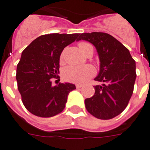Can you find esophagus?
Masks as SVG:
<instances>
[{
    "mask_svg": "<svg viewBox=\"0 0 150 150\" xmlns=\"http://www.w3.org/2000/svg\"><path fill=\"white\" fill-rule=\"evenodd\" d=\"M82 86H83L80 85V84H76V89H80V88H81Z\"/></svg>",
    "mask_w": 150,
    "mask_h": 150,
    "instance_id": "esophagus-1",
    "label": "esophagus"
}]
</instances>
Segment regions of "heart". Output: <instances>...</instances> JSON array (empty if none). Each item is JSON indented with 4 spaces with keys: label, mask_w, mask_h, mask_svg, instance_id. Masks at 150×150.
Here are the masks:
<instances>
[{
    "label": "heart",
    "mask_w": 150,
    "mask_h": 150,
    "mask_svg": "<svg viewBox=\"0 0 150 150\" xmlns=\"http://www.w3.org/2000/svg\"><path fill=\"white\" fill-rule=\"evenodd\" d=\"M78 46L81 52L86 54L92 45L86 42H80ZM64 58V52H62L60 55V61L62 62ZM96 70L93 66L86 65L84 67L69 66L65 67L62 71L63 78L65 80L74 83H84L90 78L95 76Z\"/></svg>",
    "instance_id": "1"
}]
</instances>
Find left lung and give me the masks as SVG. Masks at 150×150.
<instances>
[{"label":"left lung","mask_w":150,"mask_h":150,"mask_svg":"<svg viewBox=\"0 0 150 150\" xmlns=\"http://www.w3.org/2000/svg\"><path fill=\"white\" fill-rule=\"evenodd\" d=\"M82 39L96 48L100 70L95 80L103 83L95 86L93 97L86 98V108L96 118L112 119L128 105L137 77L136 63L129 50L108 33H82L76 40Z\"/></svg>","instance_id":"obj_1"}]
</instances>
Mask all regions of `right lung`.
<instances>
[{"label": "right lung", "mask_w": 150, "mask_h": 150, "mask_svg": "<svg viewBox=\"0 0 150 150\" xmlns=\"http://www.w3.org/2000/svg\"><path fill=\"white\" fill-rule=\"evenodd\" d=\"M78 36V33L42 35L23 50L16 68L17 87L24 106L33 115L50 117L64 109L67 96L76 86L69 83L52 86L51 79L59 77L61 52Z\"/></svg>", "instance_id": "add662e5"}]
</instances>
